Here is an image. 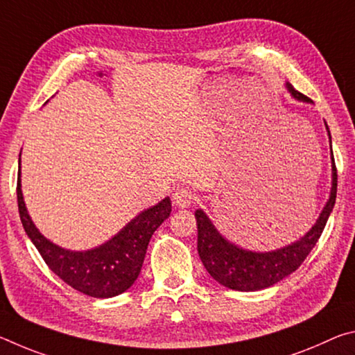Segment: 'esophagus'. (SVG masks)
<instances>
[{
    "instance_id": "34e87169",
    "label": "esophagus",
    "mask_w": 355,
    "mask_h": 355,
    "mask_svg": "<svg viewBox=\"0 0 355 355\" xmlns=\"http://www.w3.org/2000/svg\"><path fill=\"white\" fill-rule=\"evenodd\" d=\"M194 202V194L188 188H178L173 192V205L178 208H188Z\"/></svg>"
}]
</instances>
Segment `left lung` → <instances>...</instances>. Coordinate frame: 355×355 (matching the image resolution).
<instances>
[{
  "label": "left lung",
  "instance_id": "obj_1",
  "mask_svg": "<svg viewBox=\"0 0 355 355\" xmlns=\"http://www.w3.org/2000/svg\"><path fill=\"white\" fill-rule=\"evenodd\" d=\"M285 87L294 100L302 101V103H313L304 94L297 92L290 83H285ZM324 125H326L330 142L332 186H330V194L326 205L318 216L313 227L297 241L268 252L243 249L222 235L203 209H196L197 230H199L197 250H199V257L208 274L220 285L236 291L264 290V288L275 285L296 271L311 249L315 248L324 227H326L329 216L332 213L336 199V169L332 153V137H330L327 123L324 122Z\"/></svg>",
  "mask_w": 355,
  "mask_h": 355
}]
</instances>
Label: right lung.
Wrapping results in <instances>:
<instances>
[{
    "label": "right lung",
    "mask_w": 355,
    "mask_h": 355,
    "mask_svg": "<svg viewBox=\"0 0 355 355\" xmlns=\"http://www.w3.org/2000/svg\"><path fill=\"white\" fill-rule=\"evenodd\" d=\"M21 156V153H20ZM19 156V180H17V200L23 228L35 249L65 284L76 291L92 297H114L127 291L141 272L150 238L172 211L171 199L144 209L97 248L87 250H70L55 244L42 235L29 216L21 192V158Z\"/></svg>",
    "instance_id": "add662e5"
}]
</instances>
